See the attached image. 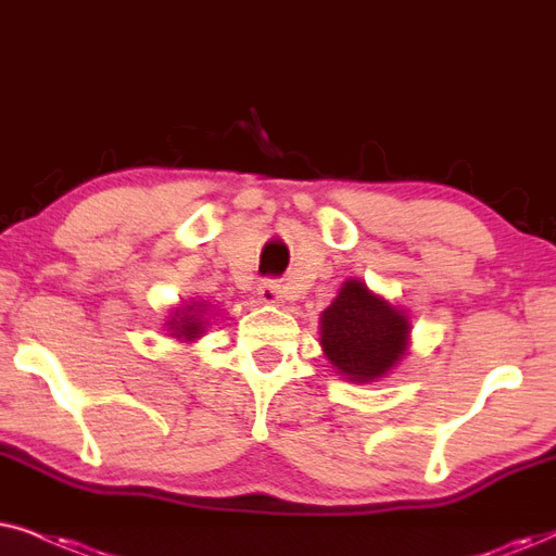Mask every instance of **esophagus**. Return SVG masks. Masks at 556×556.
Here are the masks:
<instances>
[{
	"instance_id": "esophagus-1",
	"label": "esophagus",
	"mask_w": 556,
	"mask_h": 556,
	"mask_svg": "<svg viewBox=\"0 0 556 556\" xmlns=\"http://www.w3.org/2000/svg\"><path fill=\"white\" fill-rule=\"evenodd\" d=\"M256 294L264 305H279V300H282V290H279V285L271 282V279H266V282L258 285Z\"/></svg>"
}]
</instances>
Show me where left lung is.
<instances>
[{"instance_id":"8db88e82","label":"left lung","mask_w":556,"mask_h":556,"mask_svg":"<svg viewBox=\"0 0 556 556\" xmlns=\"http://www.w3.org/2000/svg\"><path fill=\"white\" fill-rule=\"evenodd\" d=\"M412 323L406 309L348 279L320 315V345L330 366L353 383L387 376L409 351Z\"/></svg>"}]
</instances>
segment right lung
Listing matches in <instances>:
<instances>
[{
  "instance_id": "add662e5",
  "label": "right lung",
  "mask_w": 556,
  "mask_h": 556,
  "mask_svg": "<svg viewBox=\"0 0 556 556\" xmlns=\"http://www.w3.org/2000/svg\"><path fill=\"white\" fill-rule=\"evenodd\" d=\"M208 309L211 305H205V300H188L182 302V305L169 309L165 320L169 338H177L180 343H195L198 338H203L211 320Z\"/></svg>"
}]
</instances>
